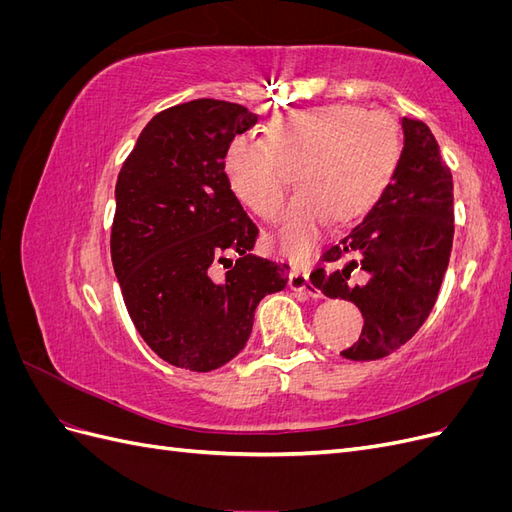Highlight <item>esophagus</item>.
I'll use <instances>...</instances> for the list:
<instances>
[{"mask_svg":"<svg viewBox=\"0 0 512 512\" xmlns=\"http://www.w3.org/2000/svg\"><path fill=\"white\" fill-rule=\"evenodd\" d=\"M288 286H290L294 292L305 294V297H314V299L322 297L320 290H318L312 282H309V275H307L305 271H301V269H294V271L290 273Z\"/></svg>","mask_w":512,"mask_h":512,"instance_id":"34e87169","label":"esophagus"}]
</instances>
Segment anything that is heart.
<instances>
[{"instance_id": "heart-1", "label": "heart", "mask_w": 512, "mask_h": 512, "mask_svg": "<svg viewBox=\"0 0 512 512\" xmlns=\"http://www.w3.org/2000/svg\"><path fill=\"white\" fill-rule=\"evenodd\" d=\"M399 156L401 134L389 113L339 102L277 115L265 138L235 136L224 151V173L245 207L275 222L297 170L301 192L286 213L280 245L301 260L327 218L352 224L378 205Z\"/></svg>"}]
</instances>
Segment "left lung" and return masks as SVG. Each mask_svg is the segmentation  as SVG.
<instances>
[{
  "label": "left lung",
  "mask_w": 512,
  "mask_h": 512,
  "mask_svg": "<svg viewBox=\"0 0 512 512\" xmlns=\"http://www.w3.org/2000/svg\"><path fill=\"white\" fill-rule=\"evenodd\" d=\"M401 128L404 151L389 190L309 275L322 294L361 309L363 333L342 350L350 361L382 359L423 327L451 258V168L421 119L401 117Z\"/></svg>",
  "instance_id": "8db88e82"
}]
</instances>
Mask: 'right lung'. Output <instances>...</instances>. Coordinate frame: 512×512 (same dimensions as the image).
<instances>
[{"mask_svg":"<svg viewBox=\"0 0 512 512\" xmlns=\"http://www.w3.org/2000/svg\"><path fill=\"white\" fill-rule=\"evenodd\" d=\"M256 119L211 98L170 106L119 170L113 269L136 331L175 367L211 371L235 359L260 299L288 284L286 262L250 254L258 226L224 173L226 145ZM218 264L222 281L212 277Z\"/></svg>","mask_w":512,"mask_h":512,"instance_id":"1","label":"right lung"}]
</instances>
